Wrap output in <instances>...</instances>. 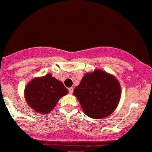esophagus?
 Here are the masks:
<instances>
[{
    "label": "esophagus",
    "instance_id": "34e87169",
    "mask_svg": "<svg viewBox=\"0 0 152 152\" xmlns=\"http://www.w3.org/2000/svg\"><path fill=\"white\" fill-rule=\"evenodd\" d=\"M73 92H74V88L73 87H71V88H69V93L70 94H72Z\"/></svg>",
    "mask_w": 152,
    "mask_h": 152
}]
</instances>
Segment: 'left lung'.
<instances>
[{"label": "left lung", "instance_id": "8db88e82", "mask_svg": "<svg viewBox=\"0 0 152 152\" xmlns=\"http://www.w3.org/2000/svg\"><path fill=\"white\" fill-rule=\"evenodd\" d=\"M74 94L85 114L99 119L109 116L116 109L121 97V87L114 76L96 70L84 75L74 88Z\"/></svg>", "mask_w": 152, "mask_h": 152}]
</instances>
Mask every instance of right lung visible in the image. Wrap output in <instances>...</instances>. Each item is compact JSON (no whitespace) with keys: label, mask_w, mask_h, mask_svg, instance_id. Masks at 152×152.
<instances>
[{"label":"right lung","mask_w":152,"mask_h":152,"mask_svg":"<svg viewBox=\"0 0 152 152\" xmlns=\"http://www.w3.org/2000/svg\"><path fill=\"white\" fill-rule=\"evenodd\" d=\"M68 89L61 81L47 74L43 77L34 78L25 88V98L28 104L35 111L48 114L51 111Z\"/></svg>","instance_id":"add662e5"}]
</instances>
